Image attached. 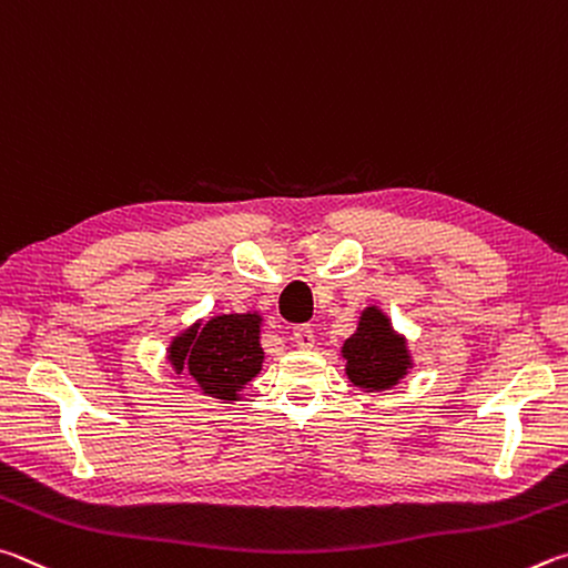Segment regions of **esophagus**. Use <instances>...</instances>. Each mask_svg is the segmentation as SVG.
Segmentation results:
<instances>
[{
	"label": "esophagus",
	"instance_id": "obj_1",
	"mask_svg": "<svg viewBox=\"0 0 568 568\" xmlns=\"http://www.w3.org/2000/svg\"><path fill=\"white\" fill-rule=\"evenodd\" d=\"M292 342H294L296 346H300V349H312V346H314V332H312V326H306V324L294 326Z\"/></svg>",
	"mask_w": 568,
	"mask_h": 568
}]
</instances>
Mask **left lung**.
I'll list each match as a JSON object with an SVG mask.
<instances>
[{
	"mask_svg": "<svg viewBox=\"0 0 568 568\" xmlns=\"http://www.w3.org/2000/svg\"><path fill=\"white\" fill-rule=\"evenodd\" d=\"M344 372L362 392H384L399 384L414 366L406 336L394 332L379 306H366L356 332L342 346Z\"/></svg>",
	"mask_w": 568,
	"mask_h": 568,
	"instance_id": "left-lung-1",
	"label": "left lung"
}]
</instances>
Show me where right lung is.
I'll list each match as a JSON object with an SVG mask.
<instances>
[{"label": "right lung", "instance_id": "1", "mask_svg": "<svg viewBox=\"0 0 568 568\" xmlns=\"http://www.w3.org/2000/svg\"><path fill=\"white\" fill-rule=\"evenodd\" d=\"M262 314H222L196 322L176 334L166 362L176 374L186 372L199 392L224 404L242 399V389L262 372Z\"/></svg>", "mask_w": 568, "mask_h": 568}]
</instances>
